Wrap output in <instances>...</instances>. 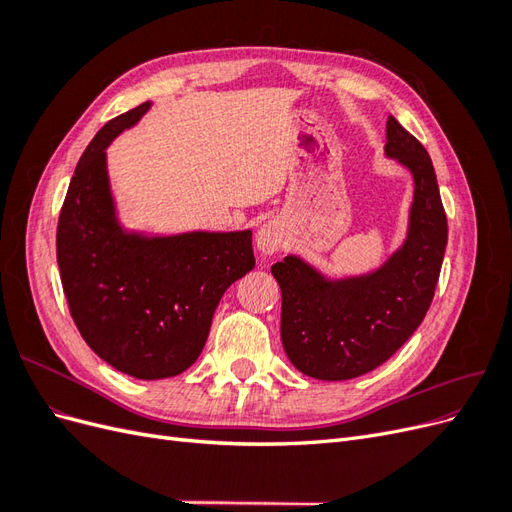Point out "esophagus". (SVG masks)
<instances>
[{
  "label": "esophagus",
  "mask_w": 512,
  "mask_h": 512,
  "mask_svg": "<svg viewBox=\"0 0 512 512\" xmlns=\"http://www.w3.org/2000/svg\"><path fill=\"white\" fill-rule=\"evenodd\" d=\"M288 245V235L282 222L269 220L256 232V250L265 256H273Z\"/></svg>",
  "instance_id": "esophagus-1"
}]
</instances>
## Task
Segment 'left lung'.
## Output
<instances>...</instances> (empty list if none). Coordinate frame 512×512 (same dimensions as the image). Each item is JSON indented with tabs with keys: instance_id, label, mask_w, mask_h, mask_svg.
<instances>
[{
	"instance_id": "8db88e82",
	"label": "left lung",
	"mask_w": 512,
	"mask_h": 512,
	"mask_svg": "<svg viewBox=\"0 0 512 512\" xmlns=\"http://www.w3.org/2000/svg\"><path fill=\"white\" fill-rule=\"evenodd\" d=\"M384 156L412 175L406 237L376 269L331 275L299 254L275 262L282 290V344L290 363L316 380H350L376 369L421 327L448 241L446 213L427 149L386 121Z\"/></svg>"
}]
</instances>
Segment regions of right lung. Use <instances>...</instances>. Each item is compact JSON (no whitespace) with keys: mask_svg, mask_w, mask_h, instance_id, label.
<instances>
[{"mask_svg":"<svg viewBox=\"0 0 512 512\" xmlns=\"http://www.w3.org/2000/svg\"><path fill=\"white\" fill-rule=\"evenodd\" d=\"M111 119L76 164L57 226V265L76 329L138 380L173 378L205 348L224 292L256 265L252 230L149 235L119 218L106 149L149 111Z\"/></svg>","mask_w":512,"mask_h":512,"instance_id":"1","label":"right lung"}]
</instances>
